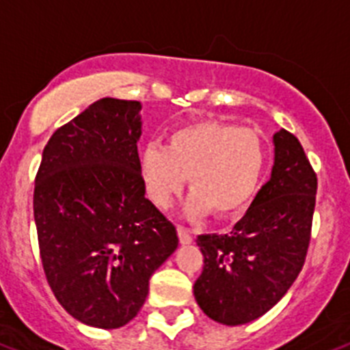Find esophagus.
<instances>
[{
	"instance_id": "1",
	"label": "esophagus",
	"mask_w": 350,
	"mask_h": 350,
	"mask_svg": "<svg viewBox=\"0 0 350 350\" xmlns=\"http://www.w3.org/2000/svg\"><path fill=\"white\" fill-rule=\"evenodd\" d=\"M177 232H178V239H180L182 245L193 243V236H191V232H189V229H186V227H182V225H178Z\"/></svg>"
}]
</instances>
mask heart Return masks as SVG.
Masks as SVG:
<instances>
[{
	"mask_svg": "<svg viewBox=\"0 0 350 350\" xmlns=\"http://www.w3.org/2000/svg\"><path fill=\"white\" fill-rule=\"evenodd\" d=\"M267 163L261 134L221 120H198L168 135V146L148 144L139 154L144 191L166 209L186 186L193 195L187 213L234 218L243 213L258 191Z\"/></svg>",
	"mask_w": 350,
	"mask_h": 350,
	"instance_id": "b5f03b06",
	"label": "heart"
}]
</instances>
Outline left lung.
I'll list each match as a JSON object with an SVG mask.
<instances>
[{
  "mask_svg": "<svg viewBox=\"0 0 350 350\" xmlns=\"http://www.w3.org/2000/svg\"><path fill=\"white\" fill-rule=\"evenodd\" d=\"M272 177L230 234L196 243L204 270L193 286L200 310L225 325L259 319L284 297L304 267L311 239L317 173L295 135H273Z\"/></svg>",
  "mask_w": 350,
  "mask_h": 350,
  "instance_id": "left-lung-1",
  "label": "left lung"
}]
</instances>
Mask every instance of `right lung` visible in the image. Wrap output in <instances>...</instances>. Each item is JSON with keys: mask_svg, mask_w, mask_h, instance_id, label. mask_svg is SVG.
Segmentation results:
<instances>
[{"mask_svg": "<svg viewBox=\"0 0 350 350\" xmlns=\"http://www.w3.org/2000/svg\"><path fill=\"white\" fill-rule=\"evenodd\" d=\"M141 103L102 98L53 132L33 189L46 281L82 324L125 325L152 273L175 252V225L144 196Z\"/></svg>", "mask_w": 350, "mask_h": 350, "instance_id": "right-lung-1", "label": "right lung"}]
</instances>
